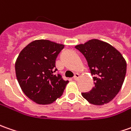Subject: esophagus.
I'll return each mask as SVG.
<instances>
[{
	"instance_id": "esophagus-1",
	"label": "esophagus",
	"mask_w": 131,
	"mask_h": 131,
	"mask_svg": "<svg viewBox=\"0 0 131 131\" xmlns=\"http://www.w3.org/2000/svg\"><path fill=\"white\" fill-rule=\"evenodd\" d=\"M79 78H80V74H78V73H75V74H74V78H74V80H78Z\"/></svg>"
}]
</instances>
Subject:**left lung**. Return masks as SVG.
Listing matches in <instances>:
<instances>
[{
	"label": "left lung",
	"instance_id": "1",
	"mask_svg": "<svg viewBox=\"0 0 131 131\" xmlns=\"http://www.w3.org/2000/svg\"><path fill=\"white\" fill-rule=\"evenodd\" d=\"M75 48L85 57L94 87L82 96L89 103L103 105L111 102L118 93L124 82L127 64L123 55L110 44L92 39Z\"/></svg>",
	"mask_w": 131,
	"mask_h": 131
}]
</instances>
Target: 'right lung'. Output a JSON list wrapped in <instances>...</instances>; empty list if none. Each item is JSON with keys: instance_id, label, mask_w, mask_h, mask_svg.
<instances>
[{"instance_id": "1", "label": "right lung", "mask_w": 131, "mask_h": 131, "mask_svg": "<svg viewBox=\"0 0 131 131\" xmlns=\"http://www.w3.org/2000/svg\"><path fill=\"white\" fill-rule=\"evenodd\" d=\"M64 45L36 40L19 53L15 63L18 83L25 95L38 104H50L64 92L68 80L55 74L56 59Z\"/></svg>"}]
</instances>
